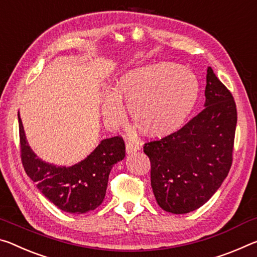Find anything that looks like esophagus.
<instances>
[{"mask_svg": "<svg viewBox=\"0 0 257 257\" xmlns=\"http://www.w3.org/2000/svg\"><path fill=\"white\" fill-rule=\"evenodd\" d=\"M140 149V145L138 144V142H134V141H127L126 142V153L127 154H132V153H136Z\"/></svg>", "mask_w": 257, "mask_h": 257, "instance_id": "obj_1", "label": "esophagus"}]
</instances>
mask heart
<instances>
[{
  "label": "heart",
  "instance_id": "heart-1",
  "mask_svg": "<svg viewBox=\"0 0 257 257\" xmlns=\"http://www.w3.org/2000/svg\"><path fill=\"white\" fill-rule=\"evenodd\" d=\"M198 92V81L186 67L171 62L138 67L121 75L113 91L104 95L102 113L109 124L119 123L125 101L130 117L142 132L163 138L183 125Z\"/></svg>",
  "mask_w": 257,
  "mask_h": 257
}]
</instances>
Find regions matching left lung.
Segmentation results:
<instances>
[{
	"label": "left lung",
	"mask_w": 257,
	"mask_h": 257,
	"mask_svg": "<svg viewBox=\"0 0 257 257\" xmlns=\"http://www.w3.org/2000/svg\"><path fill=\"white\" fill-rule=\"evenodd\" d=\"M205 108L179 131L145 144L150 159L151 187L168 213L199 208L216 192L231 164L237 108L231 92L207 68Z\"/></svg>",
	"instance_id": "left-lung-1"
}]
</instances>
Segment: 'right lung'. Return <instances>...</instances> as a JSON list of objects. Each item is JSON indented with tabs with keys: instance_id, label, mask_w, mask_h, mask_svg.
Instances as JSON below:
<instances>
[{
	"instance_id": "obj_1",
	"label": "right lung",
	"mask_w": 257,
	"mask_h": 257,
	"mask_svg": "<svg viewBox=\"0 0 257 257\" xmlns=\"http://www.w3.org/2000/svg\"><path fill=\"white\" fill-rule=\"evenodd\" d=\"M20 156L26 174L61 211L84 214L101 205L112 166L125 157L121 137L104 139L84 161L70 167L45 163L31 149L18 113Z\"/></svg>"
}]
</instances>
